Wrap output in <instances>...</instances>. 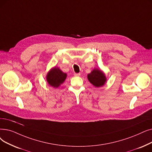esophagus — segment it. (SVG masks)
Returning <instances> with one entry per match:
<instances>
[{
  "instance_id": "34e87169",
  "label": "esophagus",
  "mask_w": 152,
  "mask_h": 152,
  "mask_svg": "<svg viewBox=\"0 0 152 152\" xmlns=\"http://www.w3.org/2000/svg\"><path fill=\"white\" fill-rule=\"evenodd\" d=\"M80 75H81L80 73H75V74H74V76H80Z\"/></svg>"
}]
</instances>
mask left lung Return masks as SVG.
Here are the masks:
<instances>
[{
	"mask_svg": "<svg viewBox=\"0 0 152 152\" xmlns=\"http://www.w3.org/2000/svg\"><path fill=\"white\" fill-rule=\"evenodd\" d=\"M88 79L89 81L96 88L102 86L107 81L104 72L98 69H94L91 73L88 74Z\"/></svg>",
	"mask_w": 152,
	"mask_h": 152,
	"instance_id": "1",
	"label": "left lung"
}]
</instances>
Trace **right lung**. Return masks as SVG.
<instances>
[{
    "mask_svg": "<svg viewBox=\"0 0 152 152\" xmlns=\"http://www.w3.org/2000/svg\"><path fill=\"white\" fill-rule=\"evenodd\" d=\"M66 77V73H64L59 68L54 67L48 72L47 81L51 86L56 88L64 83Z\"/></svg>",
    "mask_w": 152,
    "mask_h": 152,
    "instance_id": "obj_1",
    "label": "right lung"
}]
</instances>
